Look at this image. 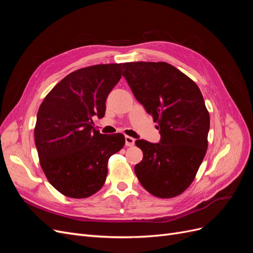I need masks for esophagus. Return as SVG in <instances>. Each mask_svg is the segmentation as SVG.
Returning a JSON list of instances; mask_svg holds the SVG:
<instances>
[{"mask_svg": "<svg viewBox=\"0 0 253 253\" xmlns=\"http://www.w3.org/2000/svg\"><path fill=\"white\" fill-rule=\"evenodd\" d=\"M135 144V139L131 136H126V147H133Z\"/></svg>", "mask_w": 253, "mask_h": 253, "instance_id": "34e87169", "label": "esophagus"}]
</instances>
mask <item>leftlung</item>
Here are the masks:
<instances>
[{"mask_svg": "<svg viewBox=\"0 0 253 253\" xmlns=\"http://www.w3.org/2000/svg\"><path fill=\"white\" fill-rule=\"evenodd\" d=\"M122 70L162 136L158 143L135 141L143 153L135 174L152 195L177 196L194 180L208 148L210 116L201 89L167 62H128Z\"/></svg>", "mask_w": 253, "mask_h": 253, "instance_id": "obj_1", "label": "left lung"}]
</instances>
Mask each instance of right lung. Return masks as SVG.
Segmentation results:
<instances>
[{
	"mask_svg": "<svg viewBox=\"0 0 253 253\" xmlns=\"http://www.w3.org/2000/svg\"><path fill=\"white\" fill-rule=\"evenodd\" d=\"M122 63L98 64L67 75L44 98L37 114L35 142L50 185L72 198L98 192L110 157L124 148L125 136L100 134L93 118H103L105 101L121 78Z\"/></svg>",
	"mask_w": 253,
	"mask_h": 253,
	"instance_id": "right-lung-1",
	"label": "right lung"
}]
</instances>
